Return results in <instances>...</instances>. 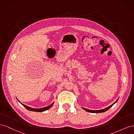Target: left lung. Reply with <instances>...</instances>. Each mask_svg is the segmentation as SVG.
<instances>
[{
	"label": "left lung",
	"mask_w": 134,
	"mask_h": 134,
	"mask_svg": "<svg viewBox=\"0 0 134 134\" xmlns=\"http://www.w3.org/2000/svg\"><path fill=\"white\" fill-rule=\"evenodd\" d=\"M117 100H118V99L116 100V101L115 103H113L112 105H111V106H109V107H107L106 108H104V109H100V110H91V109H87L86 108H83V107H82V108H83L85 111H87L88 112H91V113H101V112H104L105 111H107L108 109L110 108L113 106V104H114L115 103H116L117 102Z\"/></svg>",
	"instance_id": "obj_1"
}]
</instances>
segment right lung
Returning a JSON list of instances; mask_svg holds the SVG:
<instances>
[{
  "label": "right lung",
  "instance_id": "1",
  "mask_svg": "<svg viewBox=\"0 0 134 134\" xmlns=\"http://www.w3.org/2000/svg\"><path fill=\"white\" fill-rule=\"evenodd\" d=\"M18 102H19V100H18ZM20 103H21L23 105V106L25 107L26 109H27L28 110L31 111H35V112H43V111H46V110H47V109L50 108L52 106H53V104H54V102H53L51 104H50V106H48L45 107L41 108H31V107H28L27 106H26V105L22 104L21 102H20Z\"/></svg>",
  "mask_w": 134,
  "mask_h": 134
}]
</instances>
